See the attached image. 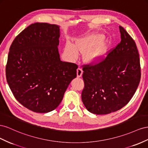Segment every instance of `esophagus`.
<instances>
[{
  "label": "esophagus",
  "mask_w": 148,
  "mask_h": 148,
  "mask_svg": "<svg viewBox=\"0 0 148 148\" xmlns=\"http://www.w3.org/2000/svg\"><path fill=\"white\" fill-rule=\"evenodd\" d=\"M82 73H83V71H82V69L81 68V67H78L77 69V76L78 77H81L82 75Z\"/></svg>",
  "instance_id": "34e87169"
}]
</instances>
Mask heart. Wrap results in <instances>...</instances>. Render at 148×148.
<instances>
[{
	"mask_svg": "<svg viewBox=\"0 0 148 148\" xmlns=\"http://www.w3.org/2000/svg\"><path fill=\"white\" fill-rule=\"evenodd\" d=\"M103 40V36L100 35H92L84 38L79 40L76 44L74 45L67 42L65 46V53L70 60H76L79 56V51H86L84 54V58L87 62H96L99 61L105 55L106 49L103 45L92 48L101 43Z\"/></svg>",
	"mask_w": 148,
	"mask_h": 148,
	"instance_id": "obj_1",
	"label": "heart"
}]
</instances>
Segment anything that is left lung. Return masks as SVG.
<instances>
[{
  "instance_id": "obj_1",
  "label": "left lung",
  "mask_w": 148,
  "mask_h": 148,
  "mask_svg": "<svg viewBox=\"0 0 148 148\" xmlns=\"http://www.w3.org/2000/svg\"><path fill=\"white\" fill-rule=\"evenodd\" d=\"M121 41L105 59L84 65L82 100L88 111L105 115L123 108L132 99L141 79V66L134 41L119 27Z\"/></svg>"
}]
</instances>
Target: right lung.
<instances>
[{"mask_svg": "<svg viewBox=\"0 0 148 148\" xmlns=\"http://www.w3.org/2000/svg\"><path fill=\"white\" fill-rule=\"evenodd\" d=\"M60 27L35 23L16 36L10 47L6 78L23 106L36 113L54 110L62 100L77 65L60 60Z\"/></svg>", "mask_w": 148, "mask_h": 148, "instance_id": "1", "label": "right lung"}]
</instances>
